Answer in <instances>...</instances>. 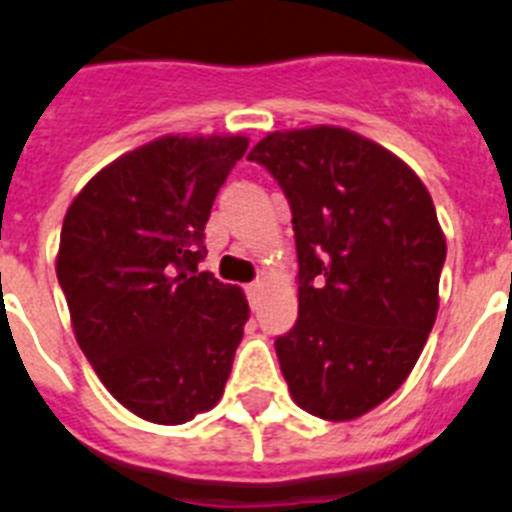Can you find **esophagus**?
Wrapping results in <instances>:
<instances>
[{
	"mask_svg": "<svg viewBox=\"0 0 512 512\" xmlns=\"http://www.w3.org/2000/svg\"><path fill=\"white\" fill-rule=\"evenodd\" d=\"M261 290H264V282H259V279H256V282H251V285L246 287V292H248V300H251L253 305H256V300H259Z\"/></svg>",
	"mask_w": 512,
	"mask_h": 512,
	"instance_id": "34e87169",
	"label": "esophagus"
}]
</instances>
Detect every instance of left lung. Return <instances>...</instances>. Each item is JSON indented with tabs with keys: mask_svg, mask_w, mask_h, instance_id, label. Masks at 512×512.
Here are the masks:
<instances>
[{
	"mask_svg": "<svg viewBox=\"0 0 512 512\" xmlns=\"http://www.w3.org/2000/svg\"><path fill=\"white\" fill-rule=\"evenodd\" d=\"M248 160L292 209L298 321L274 342L292 399L331 422L362 417L406 381L438 316L432 196L404 160L339 126L274 131Z\"/></svg>",
	"mask_w": 512,
	"mask_h": 512,
	"instance_id": "1",
	"label": "left lung"
}]
</instances>
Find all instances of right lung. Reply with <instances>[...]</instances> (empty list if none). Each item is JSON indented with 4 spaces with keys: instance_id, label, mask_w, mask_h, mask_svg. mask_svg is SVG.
<instances>
[{
    "instance_id": "right-lung-1",
    "label": "right lung",
    "mask_w": 512,
    "mask_h": 512,
    "mask_svg": "<svg viewBox=\"0 0 512 512\" xmlns=\"http://www.w3.org/2000/svg\"><path fill=\"white\" fill-rule=\"evenodd\" d=\"M246 137H160L113 160L69 204L56 277L77 344L119 404L183 425L225 391L246 295L199 272L204 225Z\"/></svg>"
}]
</instances>
